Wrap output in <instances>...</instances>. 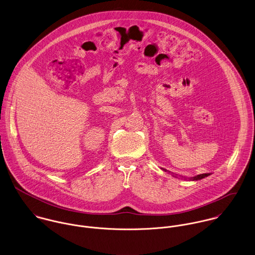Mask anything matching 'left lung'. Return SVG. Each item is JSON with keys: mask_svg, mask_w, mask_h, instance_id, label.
<instances>
[{"mask_svg": "<svg viewBox=\"0 0 255 255\" xmlns=\"http://www.w3.org/2000/svg\"><path fill=\"white\" fill-rule=\"evenodd\" d=\"M163 171H167L166 169H164V168H161ZM167 172H170V171H167ZM211 173H203V174H199V175H196V176H193V177H190V178H187V177H184V176H181V178H184L185 180L186 179H188V180H192V181H194V180H200V179H202V178H205V177H207V176H209ZM173 177H176V174L175 175H172Z\"/></svg>", "mask_w": 255, "mask_h": 255, "instance_id": "left-lung-1", "label": "left lung"}]
</instances>
